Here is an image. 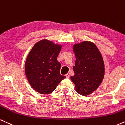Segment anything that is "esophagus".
I'll return each mask as SVG.
<instances>
[{
    "label": "esophagus",
    "mask_w": 125,
    "mask_h": 125,
    "mask_svg": "<svg viewBox=\"0 0 125 125\" xmlns=\"http://www.w3.org/2000/svg\"><path fill=\"white\" fill-rule=\"evenodd\" d=\"M66 78L70 77V74H69V73H67V74H66Z\"/></svg>",
    "instance_id": "obj_1"
}]
</instances>
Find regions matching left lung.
I'll return each mask as SVG.
<instances>
[{
    "mask_svg": "<svg viewBox=\"0 0 125 125\" xmlns=\"http://www.w3.org/2000/svg\"><path fill=\"white\" fill-rule=\"evenodd\" d=\"M73 51L76 60L74 76L70 79L79 94L88 95L97 89L104 77L103 57L97 46L88 41L74 45Z\"/></svg>",
    "mask_w": 125,
    "mask_h": 125,
    "instance_id": "8db88e82",
    "label": "left lung"
}]
</instances>
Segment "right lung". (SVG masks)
I'll return each mask as SVG.
<instances>
[{"instance_id":"right-lung-1","label":"right lung","mask_w":125,"mask_h":125,"mask_svg":"<svg viewBox=\"0 0 125 125\" xmlns=\"http://www.w3.org/2000/svg\"><path fill=\"white\" fill-rule=\"evenodd\" d=\"M60 45L42 40L34 45L28 53L25 73L33 89L42 94H49L66 77L60 74L61 64L57 57L61 50Z\"/></svg>"}]
</instances>
